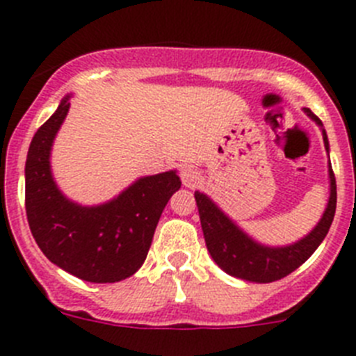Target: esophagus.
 Instances as JSON below:
<instances>
[{
	"instance_id": "obj_1",
	"label": "esophagus",
	"mask_w": 356,
	"mask_h": 356,
	"mask_svg": "<svg viewBox=\"0 0 356 356\" xmlns=\"http://www.w3.org/2000/svg\"><path fill=\"white\" fill-rule=\"evenodd\" d=\"M181 184L188 188H194L196 185H200L201 181V175L194 165H184L181 169Z\"/></svg>"
}]
</instances>
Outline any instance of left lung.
Here are the masks:
<instances>
[{"label": "left lung", "mask_w": 356, "mask_h": 356, "mask_svg": "<svg viewBox=\"0 0 356 356\" xmlns=\"http://www.w3.org/2000/svg\"><path fill=\"white\" fill-rule=\"evenodd\" d=\"M303 112L321 128L325 149L328 153L330 180V196L325 212L317 225L305 237L298 238L291 244H285V246L262 244L251 237L248 232H244L228 213L222 212L221 207L217 205L212 197L200 191L194 193L207 250L213 262L221 267L226 275L234 276V278L253 282V284H271L276 280H282L310 259V254L319 248L321 242L325 241L330 226H332L335 207H337V185H335V176H333L332 163H330L328 135H326L321 119L314 115L312 110L303 108Z\"/></svg>", "instance_id": "obj_1"}]
</instances>
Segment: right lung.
Wrapping results in <instances>:
<instances>
[{
  "label": "right lung",
  "instance_id": "add662e5",
  "mask_svg": "<svg viewBox=\"0 0 356 356\" xmlns=\"http://www.w3.org/2000/svg\"><path fill=\"white\" fill-rule=\"evenodd\" d=\"M67 94L31 139L24 168L31 235L49 262L92 284H115L139 271L163 209L181 181L175 169L140 176L112 200H69L51 171V149L67 118Z\"/></svg>",
  "mask_w": 356,
  "mask_h": 356
}]
</instances>
